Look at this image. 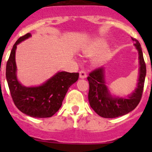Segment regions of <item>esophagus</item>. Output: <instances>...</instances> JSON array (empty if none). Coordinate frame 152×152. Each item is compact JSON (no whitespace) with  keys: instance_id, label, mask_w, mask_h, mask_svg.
<instances>
[{"instance_id":"esophagus-1","label":"esophagus","mask_w":152,"mask_h":152,"mask_svg":"<svg viewBox=\"0 0 152 152\" xmlns=\"http://www.w3.org/2000/svg\"><path fill=\"white\" fill-rule=\"evenodd\" d=\"M79 74H80V78H86V77H87V72H86V71H84V70L80 71Z\"/></svg>"}]
</instances>
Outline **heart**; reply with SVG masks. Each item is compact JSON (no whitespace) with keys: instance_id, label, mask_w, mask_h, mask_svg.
<instances>
[{"instance_id":"obj_1","label":"heart","mask_w":152,"mask_h":152,"mask_svg":"<svg viewBox=\"0 0 152 152\" xmlns=\"http://www.w3.org/2000/svg\"><path fill=\"white\" fill-rule=\"evenodd\" d=\"M104 45H105V42L104 41H103V40L101 39L96 40V41L92 42V43L87 48L86 52H87L88 54H94L96 52H99L103 47H104ZM107 55H108V52H107V51H104V52H101V53L97 56V58H96V61L100 62V61L105 60Z\"/></svg>"}]
</instances>
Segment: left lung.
I'll return each mask as SVG.
<instances>
[{"label":"left lung","mask_w":152,"mask_h":152,"mask_svg":"<svg viewBox=\"0 0 152 152\" xmlns=\"http://www.w3.org/2000/svg\"><path fill=\"white\" fill-rule=\"evenodd\" d=\"M139 55V77L138 86L128 98L113 97L109 93L104 81L103 68L94 69L89 74L88 100L91 108L103 118H116L129 113L138 106L142 99L146 75V65L139 42L132 37Z\"/></svg>","instance_id":"1"}]
</instances>
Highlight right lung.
<instances>
[{"label":"right lung","instance_id":"right-lung-1","mask_svg":"<svg viewBox=\"0 0 152 152\" xmlns=\"http://www.w3.org/2000/svg\"><path fill=\"white\" fill-rule=\"evenodd\" d=\"M30 33L21 36L13 45L6 66V77L12 100L19 110L35 118L51 117L61 107L68 88L77 80L79 73L58 72L42 85L26 88L17 79L15 52L17 45L29 38Z\"/></svg>","mask_w":152,"mask_h":152}]
</instances>
